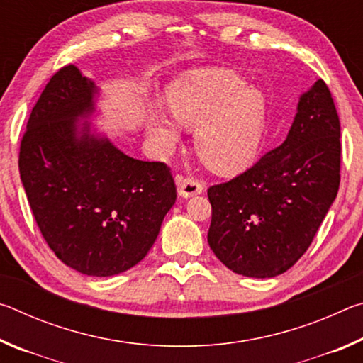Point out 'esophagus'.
<instances>
[{
	"label": "esophagus",
	"instance_id": "esophagus-1",
	"mask_svg": "<svg viewBox=\"0 0 363 363\" xmlns=\"http://www.w3.org/2000/svg\"><path fill=\"white\" fill-rule=\"evenodd\" d=\"M176 186H177V194L184 196V199H189V196H194L203 192V186H201L199 181L192 179V177L176 176Z\"/></svg>",
	"mask_w": 363,
	"mask_h": 363
}]
</instances>
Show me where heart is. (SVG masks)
<instances>
[{"label":"heart","instance_id":"obj_1","mask_svg":"<svg viewBox=\"0 0 363 363\" xmlns=\"http://www.w3.org/2000/svg\"><path fill=\"white\" fill-rule=\"evenodd\" d=\"M167 101L176 121L195 130V150L213 171L235 174L250 167L266 133L262 91L230 72L200 69L171 83ZM177 123L163 116L152 120L149 133L160 152L179 143Z\"/></svg>","mask_w":363,"mask_h":363}]
</instances>
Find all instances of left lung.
<instances>
[{
    "mask_svg": "<svg viewBox=\"0 0 363 363\" xmlns=\"http://www.w3.org/2000/svg\"><path fill=\"white\" fill-rule=\"evenodd\" d=\"M340 136L333 97L317 79L299 97L284 144L240 176L208 189V243L225 267L270 279L306 253L340 189Z\"/></svg>",
    "mask_w": 363,
    "mask_h": 363,
    "instance_id": "8db88e82",
    "label": "left lung"
}]
</instances>
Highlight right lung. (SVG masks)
<instances>
[{
	"label": "right lung",
	"mask_w": 363,
	"mask_h": 363,
	"mask_svg": "<svg viewBox=\"0 0 363 363\" xmlns=\"http://www.w3.org/2000/svg\"><path fill=\"white\" fill-rule=\"evenodd\" d=\"M99 88L75 65L49 79L19 153L21 179L36 224L56 256L93 277L136 266L176 201L160 162L128 157L88 121Z\"/></svg>",
	"instance_id": "add662e5"
}]
</instances>
